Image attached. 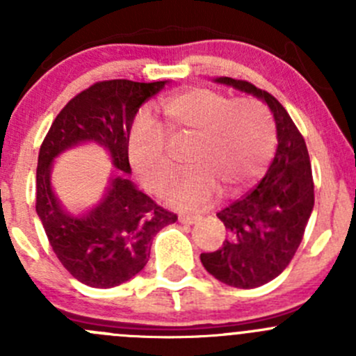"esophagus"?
Segmentation results:
<instances>
[{"label": "esophagus", "instance_id": "1", "mask_svg": "<svg viewBox=\"0 0 356 356\" xmlns=\"http://www.w3.org/2000/svg\"><path fill=\"white\" fill-rule=\"evenodd\" d=\"M179 222H181V224H186V225H193V224H196V222H198V217H189V215H181V217H179Z\"/></svg>", "mask_w": 356, "mask_h": 356}]
</instances>
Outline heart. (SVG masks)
Listing matches in <instances>:
<instances>
[{
	"label": "heart",
	"instance_id": "1",
	"mask_svg": "<svg viewBox=\"0 0 356 356\" xmlns=\"http://www.w3.org/2000/svg\"><path fill=\"white\" fill-rule=\"evenodd\" d=\"M158 110L168 143L175 149L189 146L191 170L168 195L184 210L210 204L217 187L227 196L238 195L264 174L274 153V122L257 99H229L196 88L165 99ZM164 138L149 117L139 115L127 139L132 168L156 195H163L177 174V160Z\"/></svg>",
	"mask_w": 356,
	"mask_h": 356
}]
</instances>
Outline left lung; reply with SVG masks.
<instances>
[{
	"instance_id": "8db88e82",
	"label": "left lung",
	"mask_w": 356,
	"mask_h": 356,
	"mask_svg": "<svg viewBox=\"0 0 356 356\" xmlns=\"http://www.w3.org/2000/svg\"><path fill=\"white\" fill-rule=\"evenodd\" d=\"M215 82L264 99L277 129V152L265 177L217 213L229 239L220 250L200 257L208 274L220 282L253 289L277 277L303 239L315 201L310 156L301 132L270 92L231 77H218Z\"/></svg>"
}]
</instances>
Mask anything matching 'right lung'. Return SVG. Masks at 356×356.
<instances>
[{
	"label": "right lung",
	"instance_id": "add662e5",
	"mask_svg": "<svg viewBox=\"0 0 356 356\" xmlns=\"http://www.w3.org/2000/svg\"><path fill=\"white\" fill-rule=\"evenodd\" d=\"M167 81H102L70 99L56 115L38 158L35 211L48 241L72 277L91 288H113L148 264L153 238L177 215L115 172L104 200L88 214H67L51 189L52 160L65 149L92 140L109 149L115 168L131 174L127 139L139 106Z\"/></svg>",
	"mask_w": 356,
	"mask_h": 356
}]
</instances>
